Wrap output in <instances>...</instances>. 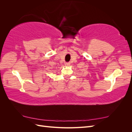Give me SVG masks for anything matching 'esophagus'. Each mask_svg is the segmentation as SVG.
Listing matches in <instances>:
<instances>
[{
    "instance_id": "esophagus-1",
    "label": "esophagus",
    "mask_w": 132,
    "mask_h": 132,
    "mask_svg": "<svg viewBox=\"0 0 132 132\" xmlns=\"http://www.w3.org/2000/svg\"><path fill=\"white\" fill-rule=\"evenodd\" d=\"M65 64L66 66H69L70 64V63H69V62H67V63H65Z\"/></svg>"
}]
</instances>
